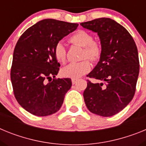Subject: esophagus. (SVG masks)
Wrapping results in <instances>:
<instances>
[{
	"instance_id": "obj_1",
	"label": "esophagus",
	"mask_w": 146,
	"mask_h": 146,
	"mask_svg": "<svg viewBox=\"0 0 146 146\" xmlns=\"http://www.w3.org/2000/svg\"><path fill=\"white\" fill-rule=\"evenodd\" d=\"M77 82V80H74V79H72V84H73V85L75 84V83H76V82Z\"/></svg>"
}]
</instances>
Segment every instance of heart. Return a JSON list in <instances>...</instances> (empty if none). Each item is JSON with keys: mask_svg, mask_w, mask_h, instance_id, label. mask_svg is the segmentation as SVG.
I'll return each mask as SVG.
<instances>
[{"mask_svg": "<svg viewBox=\"0 0 146 146\" xmlns=\"http://www.w3.org/2000/svg\"><path fill=\"white\" fill-rule=\"evenodd\" d=\"M70 42L84 47L82 58L91 60H96L100 58L102 54L101 46L94 42L91 33L85 31H78L71 36ZM55 58L60 63H64L66 57V50L64 43L61 42L56 44L54 48ZM91 69V63L88 60L79 63H71L61 69V74L64 77L77 80L90 72Z\"/></svg>", "mask_w": 146, "mask_h": 146, "instance_id": "obj_1", "label": "heart"}]
</instances>
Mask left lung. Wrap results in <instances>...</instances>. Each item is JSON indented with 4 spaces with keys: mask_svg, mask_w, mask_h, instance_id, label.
I'll return each mask as SVG.
<instances>
[{
    "mask_svg": "<svg viewBox=\"0 0 146 146\" xmlns=\"http://www.w3.org/2000/svg\"><path fill=\"white\" fill-rule=\"evenodd\" d=\"M99 36L102 47L99 61L88 76L83 93L89 111L101 116H113L133 99L140 65L137 48L127 30L110 18H99L80 23Z\"/></svg>",
    "mask_w": 146,
    "mask_h": 146,
    "instance_id": "1",
    "label": "left lung"
}]
</instances>
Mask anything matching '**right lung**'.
<instances>
[{"label": "right lung", "instance_id": "add662e5", "mask_svg": "<svg viewBox=\"0 0 146 146\" xmlns=\"http://www.w3.org/2000/svg\"><path fill=\"white\" fill-rule=\"evenodd\" d=\"M77 26V23L45 19L27 29L17 42L11 69V84L17 101L30 113L47 116L62 106L72 80L55 79L60 65L54 48Z\"/></svg>", "mask_w": 146, "mask_h": 146}]
</instances>
